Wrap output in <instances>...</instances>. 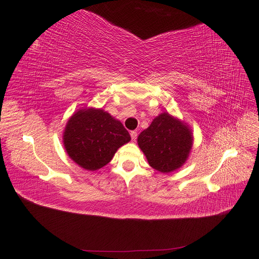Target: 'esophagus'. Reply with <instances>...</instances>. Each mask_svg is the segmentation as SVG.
<instances>
[{"label": "esophagus", "mask_w": 259, "mask_h": 259, "mask_svg": "<svg viewBox=\"0 0 259 259\" xmlns=\"http://www.w3.org/2000/svg\"><path fill=\"white\" fill-rule=\"evenodd\" d=\"M131 137H132V140H133V142H135V140L137 139V132H135V131L131 132Z\"/></svg>", "instance_id": "obj_1"}]
</instances>
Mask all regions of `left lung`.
Instances as JSON below:
<instances>
[{"instance_id":"left-lung-1","label":"left lung","mask_w":259,"mask_h":259,"mask_svg":"<svg viewBox=\"0 0 259 259\" xmlns=\"http://www.w3.org/2000/svg\"><path fill=\"white\" fill-rule=\"evenodd\" d=\"M191 134L183 122L164 112L140 133L137 142L151 167L169 173L187 160L192 146Z\"/></svg>"}]
</instances>
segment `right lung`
Returning <instances> with one entry per match:
<instances>
[{
  "mask_svg": "<svg viewBox=\"0 0 259 259\" xmlns=\"http://www.w3.org/2000/svg\"><path fill=\"white\" fill-rule=\"evenodd\" d=\"M131 136L122 123L101 109H85L67 123L64 145L76 164L88 170L99 169L110 162L115 151Z\"/></svg>",
  "mask_w": 259,
  "mask_h": 259,
  "instance_id": "1",
  "label": "right lung"
}]
</instances>
